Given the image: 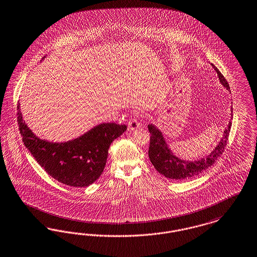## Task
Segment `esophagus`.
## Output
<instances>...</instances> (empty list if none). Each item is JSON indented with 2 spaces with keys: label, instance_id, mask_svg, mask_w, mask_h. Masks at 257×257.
Wrapping results in <instances>:
<instances>
[{
  "label": "esophagus",
  "instance_id": "1",
  "mask_svg": "<svg viewBox=\"0 0 257 257\" xmlns=\"http://www.w3.org/2000/svg\"><path fill=\"white\" fill-rule=\"evenodd\" d=\"M128 127L130 130H136L140 127V121L137 119V118H133V119H130V121L128 122Z\"/></svg>",
  "mask_w": 257,
  "mask_h": 257
}]
</instances>
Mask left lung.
<instances>
[{
	"mask_svg": "<svg viewBox=\"0 0 257 257\" xmlns=\"http://www.w3.org/2000/svg\"><path fill=\"white\" fill-rule=\"evenodd\" d=\"M213 68L218 74L221 84L224 87H226V90L229 91V85L226 81V78L224 77V75L216 67L213 66ZM231 113H232V108H231ZM230 119H232V113H231ZM230 127H231V121L229 120V123L224 131L223 138L221 139L218 145L210 154L199 161L189 162V161L181 160L178 157H176L172 153L171 149L167 146L165 138L163 136V133L160 131V129H158L154 124H149L148 130L151 136H150L148 156H149L150 162L152 163V165H154L156 170L159 173L164 175L166 178H169L172 180H178V181L191 179L193 177L203 173L211 165H214L217 160L222 156L227 144Z\"/></svg>",
	"mask_w": 257,
	"mask_h": 257,
	"instance_id": "1",
	"label": "left lung"
}]
</instances>
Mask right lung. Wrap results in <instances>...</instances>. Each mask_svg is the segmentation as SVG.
<instances>
[{
    "instance_id": "1",
    "label": "right lung",
    "mask_w": 257,
    "mask_h": 257,
    "mask_svg": "<svg viewBox=\"0 0 257 257\" xmlns=\"http://www.w3.org/2000/svg\"><path fill=\"white\" fill-rule=\"evenodd\" d=\"M17 110V121L25 146L48 174L73 187L88 186L99 178L110 145L127 129L125 124L101 123L72 141L51 143L32 133L23 119L20 104Z\"/></svg>"
}]
</instances>
